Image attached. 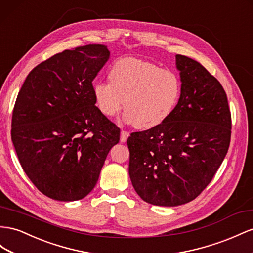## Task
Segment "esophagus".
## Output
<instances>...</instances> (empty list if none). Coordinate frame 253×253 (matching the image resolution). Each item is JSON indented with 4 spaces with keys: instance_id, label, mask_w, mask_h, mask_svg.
<instances>
[{
    "instance_id": "obj_1",
    "label": "esophagus",
    "mask_w": 253,
    "mask_h": 253,
    "mask_svg": "<svg viewBox=\"0 0 253 253\" xmlns=\"http://www.w3.org/2000/svg\"><path fill=\"white\" fill-rule=\"evenodd\" d=\"M128 136H129V133H128V132H126V131H121V133H120V141H121V142H126Z\"/></svg>"
}]
</instances>
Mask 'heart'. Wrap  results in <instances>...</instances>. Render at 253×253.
Listing matches in <instances>:
<instances>
[{"label": "heart", "mask_w": 253, "mask_h": 253, "mask_svg": "<svg viewBox=\"0 0 253 253\" xmlns=\"http://www.w3.org/2000/svg\"><path fill=\"white\" fill-rule=\"evenodd\" d=\"M110 82L98 81L92 93L99 111L106 117L117 115L124 102V119L137 128L162 125L172 114L180 99L182 83L177 74L150 61L124 57L108 73Z\"/></svg>", "instance_id": "obj_1"}]
</instances>
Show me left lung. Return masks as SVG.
<instances>
[{
    "label": "left lung",
    "mask_w": 253,
    "mask_h": 253,
    "mask_svg": "<svg viewBox=\"0 0 253 253\" xmlns=\"http://www.w3.org/2000/svg\"><path fill=\"white\" fill-rule=\"evenodd\" d=\"M182 90L169 118L127 138L128 174L136 193L153 206L194 200L213 179L231 139L226 91L198 61L175 55Z\"/></svg>",
    "instance_id": "obj_1"
}]
</instances>
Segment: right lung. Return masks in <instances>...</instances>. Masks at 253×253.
Wrapping results in <instances>:
<instances>
[{
  "mask_svg": "<svg viewBox=\"0 0 253 253\" xmlns=\"http://www.w3.org/2000/svg\"><path fill=\"white\" fill-rule=\"evenodd\" d=\"M108 58L103 44L55 54L34 68L18 93L13 147L29 179L51 199H83L119 142L120 128L94 105L92 93V81Z\"/></svg>",
  "mask_w": 253,
  "mask_h": 253,
  "instance_id": "right-lung-1",
  "label": "right lung"
}]
</instances>
